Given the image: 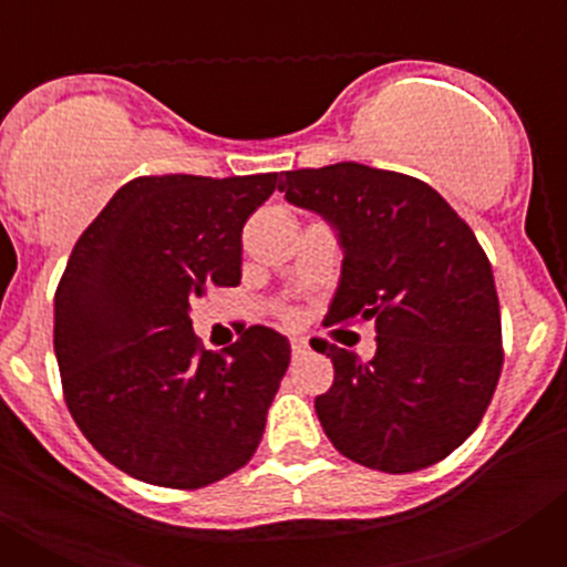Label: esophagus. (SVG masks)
I'll return each mask as SVG.
<instances>
[{"instance_id": "obj_1", "label": "esophagus", "mask_w": 567, "mask_h": 567, "mask_svg": "<svg viewBox=\"0 0 567 567\" xmlns=\"http://www.w3.org/2000/svg\"><path fill=\"white\" fill-rule=\"evenodd\" d=\"M309 352V346H307V340H292V354L295 358H303V354Z\"/></svg>"}]
</instances>
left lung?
<instances>
[{"mask_svg": "<svg viewBox=\"0 0 567 567\" xmlns=\"http://www.w3.org/2000/svg\"><path fill=\"white\" fill-rule=\"evenodd\" d=\"M280 193L323 215L343 247L332 323L378 329L358 360L332 346L334 383L315 412L343 457L385 474L429 468L483 420L499 372L494 275L468 224L412 175L340 162L289 169Z\"/></svg>", "mask_w": 567, "mask_h": 567, "instance_id": "left-lung-1", "label": "left lung"}]
</instances>
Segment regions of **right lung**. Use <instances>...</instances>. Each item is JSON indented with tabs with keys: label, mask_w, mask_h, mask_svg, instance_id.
<instances>
[{
	"label": "right lung",
	"mask_w": 567,
	"mask_h": 567,
	"mask_svg": "<svg viewBox=\"0 0 567 567\" xmlns=\"http://www.w3.org/2000/svg\"><path fill=\"white\" fill-rule=\"evenodd\" d=\"M278 173L142 175L76 240L56 287L62 392L90 445L130 477L204 488L244 468L289 365V340L249 327L221 354L189 303L240 284V233Z\"/></svg>",
	"instance_id": "right-lung-1"
}]
</instances>
